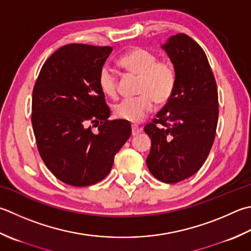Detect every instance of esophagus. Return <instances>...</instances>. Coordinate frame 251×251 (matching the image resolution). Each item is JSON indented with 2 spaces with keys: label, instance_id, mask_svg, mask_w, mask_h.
I'll list each match as a JSON object with an SVG mask.
<instances>
[{
  "label": "esophagus",
  "instance_id": "34e87169",
  "mask_svg": "<svg viewBox=\"0 0 251 251\" xmlns=\"http://www.w3.org/2000/svg\"><path fill=\"white\" fill-rule=\"evenodd\" d=\"M141 131V129L139 128L137 125H131V135L132 136H137Z\"/></svg>",
  "mask_w": 251,
  "mask_h": 251
}]
</instances>
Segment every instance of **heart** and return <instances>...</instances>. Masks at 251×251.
I'll return each instance as SVG.
<instances>
[{"instance_id":"heart-1","label":"heart","mask_w":251,"mask_h":251,"mask_svg":"<svg viewBox=\"0 0 251 251\" xmlns=\"http://www.w3.org/2000/svg\"><path fill=\"white\" fill-rule=\"evenodd\" d=\"M125 72L138 76L137 97L128 98L114 106V114L120 120L139 123L156 104H166L174 95L177 83V72L170 60H158L155 54L141 48H132L117 60ZM102 93L109 98L117 96V80L109 68H102L99 78Z\"/></svg>"}]
</instances>
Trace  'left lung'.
<instances>
[{"mask_svg":"<svg viewBox=\"0 0 251 251\" xmlns=\"http://www.w3.org/2000/svg\"><path fill=\"white\" fill-rule=\"evenodd\" d=\"M177 72L172 99L145 126L151 138L147 165L156 179L178 183L197 173L212 148L219 96L209 61L199 44L177 33L162 47Z\"/></svg>","mask_w":251,"mask_h":251,"instance_id":"1","label":"left lung"}]
</instances>
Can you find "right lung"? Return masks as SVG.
Here are the masks:
<instances>
[{
  "instance_id": "obj_1",
  "label": "right lung",
  "mask_w": 251,
  "mask_h": 251,
  "mask_svg": "<svg viewBox=\"0 0 251 251\" xmlns=\"http://www.w3.org/2000/svg\"><path fill=\"white\" fill-rule=\"evenodd\" d=\"M112 47L72 43L44 62L32 91L31 123L38 151L63 183L85 187L110 173L131 135L129 122L109 121L98 78ZM92 126H98L96 133Z\"/></svg>"
}]
</instances>
